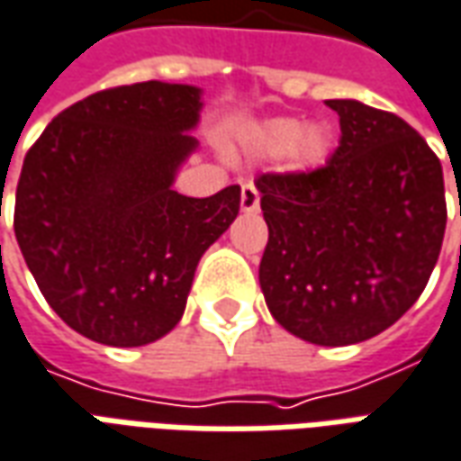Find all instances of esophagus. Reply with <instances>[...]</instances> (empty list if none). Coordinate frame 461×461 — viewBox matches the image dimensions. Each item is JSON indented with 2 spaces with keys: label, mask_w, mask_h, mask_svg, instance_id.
Returning a JSON list of instances; mask_svg holds the SVG:
<instances>
[{
  "label": "esophagus",
  "mask_w": 461,
  "mask_h": 461,
  "mask_svg": "<svg viewBox=\"0 0 461 461\" xmlns=\"http://www.w3.org/2000/svg\"><path fill=\"white\" fill-rule=\"evenodd\" d=\"M241 212L252 214V212H259V192L252 182H244L241 185Z\"/></svg>",
  "instance_id": "obj_1"
}]
</instances>
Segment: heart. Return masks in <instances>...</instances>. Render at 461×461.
Returning a JSON list of instances; mask_svg holds the SVG:
<instances>
[{"label": "heart", "instance_id": "1", "mask_svg": "<svg viewBox=\"0 0 461 461\" xmlns=\"http://www.w3.org/2000/svg\"><path fill=\"white\" fill-rule=\"evenodd\" d=\"M249 149L262 157H282L292 169L309 172L327 162L330 134L320 124H302L294 117H272L257 122L247 134Z\"/></svg>", "mask_w": 461, "mask_h": 461}]
</instances>
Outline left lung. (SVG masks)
Here are the masks:
<instances>
[{"label": "left lung", "mask_w": 461, "mask_h": 461, "mask_svg": "<svg viewBox=\"0 0 461 461\" xmlns=\"http://www.w3.org/2000/svg\"><path fill=\"white\" fill-rule=\"evenodd\" d=\"M342 140L321 169L262 175L267 307L320 347L372 339L420 299L447 227L442 164L404 119L327 99Z\"/></svg>", "instance_id": "left-lung-1"}]
</instances>
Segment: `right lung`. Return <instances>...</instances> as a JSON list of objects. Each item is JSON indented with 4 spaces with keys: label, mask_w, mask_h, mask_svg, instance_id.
Segmentation results:
<instances>
[{
    "label": "right lung",
    "mask_w": 461,
    "mask_h": 461,
    "mask_svg": "<svg viewBox=\"0 0 461 461\" xmlns=\"http://www.w3.org/2000/svg\"><path fill=\"white\" fill-rule=\"evenodd\" d=\"M202 89L140 82L89 95L22 164L14 234L50 307L109 347H144L182 320L202 254L240 214L237 185L175 192L199 149Z\"/></svg>",
    "instance_id": "obj_1"
}]
</instances>
